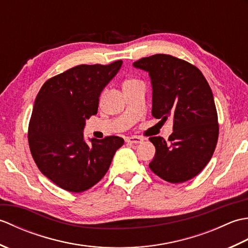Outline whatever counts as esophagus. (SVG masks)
<instances>
[{"label":"esophagus","instance_id":"34e87169","mask_svg":"<svg viewBox=\"0 0 248 248\" xmlns=\"http://www.w3.org/2000/svg\"><path fill=\"white\" fill-rule=\"evenodd\" d=\"M143 139L140 138V136H129V138L125 139V141L128 144H140L143 143Z\"/></svg>","mask_w":248,"mask_h":248}]
</instances>
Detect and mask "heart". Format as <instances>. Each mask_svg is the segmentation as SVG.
Returning a JSON list of instances; mask_svg holds the SVG:
<instances>
[{
	"instance_id": "1",
	"label": "heart",
	"mask_w": 248,
	"mask_h": 248,
	"mask_svg": "<svg viewBox=\"0 0 248 248\" xmlns=\"http://www.w3.org/2000/svg\"><path fill=\"white\" fill-rule=\"evenodd\" d=\"M138 82H139V81L134 80V78H128V80H125V81L124 82V86H130V85H133V84L138 83Z\"/></svg>"
}]
</instances>
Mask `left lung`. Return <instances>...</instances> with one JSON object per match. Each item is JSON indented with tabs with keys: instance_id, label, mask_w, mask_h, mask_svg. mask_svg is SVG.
<instances>
[{
	"instance_id": "8db88e82",
	"label": "left lung",
	"mask_w": 248,
	"mask_h": 248,
	"mask_svg": "<svg viewBox=\"0 0 248 248\" xmlns=\"http://www.w3.org/2000/svg\"><path fill=\"white\" fill-rule=\"evenodd\" d=\"M133 66L149 73L152 116L173 119L167 141L149 139L155 147L150 170L167 182H186L203 170L217 147L218 120L211 88L197 67L175 56L155 54Z\"/></svg>"
}]
</instances>
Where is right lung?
I'll return each instance as SVG.
<instances>
[{
	"label": "right lung",
	"instance_id": "add662e5",
	"mask_svg": "<svg viewBox=\"0 0 248 248\" xmlns=\"http://www.w3.org/2000/svg\"><path fill=\"white\" fill-rule=\"evenodd\" d=\"M123 61L109 65H78L49 78L37 94L29 124V145L37 167L57 186L81 193L104 177L124 145L119 136L92 139L85 120L98 112L103 88Z\"/></svg>",
	"mask_w": 248,
	"mask_h": 248
}]
</instances>
